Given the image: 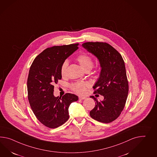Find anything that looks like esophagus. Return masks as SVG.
<instances>
[{"instance_id": "34e87169", "label": "esophagus", "mask_w": 157, "mask_h": 157, "mask_svg": "<svg viewBox=\"0 0 157 157\" xmlns=\"http://www.w3.org/2000/svg\"><path fill=\"white\" fill-rule=\"evenodd\" d=\"M78 98H79V100H84L86 98V97L84 96H79L78 97Z\"/></svg>"}]
</instances>
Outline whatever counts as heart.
Returning a JSON list of instances; mask_svg holds the SVG:
<instances>
[{
  "label": "heart",
  "instance_id": "obj_1",
  "mask_svg": "<svg viewBox=\"0 0 157 157\" xmlns=\"http://www.w3.org/2000/svg\"><path fill=\"white\" fill-rule=\"evenodd\" d=\"M77 61L80 65L81 68L85 71H90L93 67V60L92 58L86 53H82L79 55L76 59ZM68 63L67 61H65L61 65L60 69L61 75L65 77L67 75ZM89 86L88 82L85 81H78L72 83L71 85V88L73 91L78 94H84L85 93L86 89Z\"/></svg>",
  "mask_w": 157,
  "mask_h": 157
}]
</instances>
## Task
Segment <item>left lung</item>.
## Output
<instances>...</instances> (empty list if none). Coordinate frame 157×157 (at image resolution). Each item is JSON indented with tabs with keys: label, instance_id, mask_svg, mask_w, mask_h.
Returning <instances> with one entry per match:
<instances>
[{
	"label": "left lung",
	"instance_id": "1",
	"mask_svg": "<svg viewBox=\"0 0 157 157\" xmlns=\"http://www.w3.org/2000/svg\"><path fill=\"white\" fill-rule=\"evenodd\" d=\"M82 45L97 57L101 67L100 77L93 88L94 94H101L104 99L99 102L90 96L96 105L90 116L96 121L110 123L121 114L129 92L124 61L121 54L106 43L86 42Z\"/></svg>",
	"mask_w": 157,
	"mask_h": 157
}]
</instances>
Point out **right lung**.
I'll return each instance as SVG.
<instances>
[{
  "label": "right lung",
  "instance_id": "obj_1",
  "mask_svg": "<svg viewBox=\"0 0 157 157\" xmlns=\"http://www.w3.org/2000/svg\"><path fill=\"white\" fill-rule=\"evenodd\" d=\"M78 43L45 49L32 63L27 79L28 98L37 119L49 128H56L68 120L71 104L78 97L66 93L53 95L54 85L61 79L60 69L66 59L78 49Z\"/></svg>",
  "mask_w": 157,
  "mask_h": 157
}]
</instances>
